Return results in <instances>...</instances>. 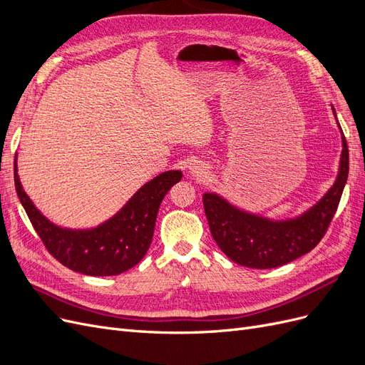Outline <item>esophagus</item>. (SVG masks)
I'll list each match as a JSON object with an SVG mask.
<instances>
[{
	"instance_id": "esophagus-1",
	"label": "esophagus",
	"mask_w": 365,
	"mask_h": 365,
	"mask_svg": "<svg viewBox=\"0 0 365 365\" xmlns=\"http://www.w3.org/2000/svg\"><path fill=\"white\" fill-rule=\"evenodd\" d=\"M190 175L195 176L196 180L204 181V180L207 178V176H208L207 165L202 164V163H193V164L190 165Z\"/></svg>"
}]
</instances>
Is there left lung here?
<instances>
[{
  "mask_svg": "<svg viewBox=\"0 0 365 365\" xmlns=\"http://www.w3.org/2000/svg\"><path fill=\"white\" fill-rule=\"evenodd\" d=\"M347 176L349 148L342 134L336 181L306 213L289 220H269L242 212L215 193H205L202 202L210 231L217 247L242 267L256 269L282 267L319 244L332 222Z\"/></svg>",
  "mask_w": 365,
  "mask_h": 365,
  "instance_id": "left-lung-1",
  "label": "left lung"
}]
</instances>
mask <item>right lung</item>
Segmentation results:
<instances>
[{
    "mask_svg": "<svg viewBox=\"0 0 365 365\" xmlns=\"http://www.w3.org/2000/svg\"><path fill=\"white\" fill-rule=\"evenodd\" d=\"M181 178L180 170L164 172L143 185L105 224L93 230H67L51 224L33 205L19 182L15 163L18 197L43 247L63 267L86 275H117L145 257L163 197Z\"/></svg>",
    "mask_w": 365,
    "mask_h": 365,
    "instance_id": "obj_1",
    "label": "right lung"
}]
</instances>
